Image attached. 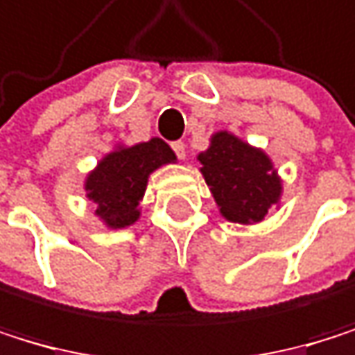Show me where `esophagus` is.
Returning <instances> with one entry per match:
<instances>
[{"label":"esophagus","mask_w":355,"mask_h":355,"mask_svg":"<svg viewBox=\"0 0 355 355\" xmlns=\"http://www.w3.org/2000/svg\"><path fill=\"white\" fill-rule=\"evenodd\" d=\"M172 149H174V153H176V157H179V159H185L187 157V149H185V143L183 141L172 143Z\"/></svg>","instance_id":"esophagus-1"}]
</instances>
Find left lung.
Instances as JSON below:
<instances>
[{
  "mask_svg": "<svg viewBox=\"0 0 355 355\" xmlns=\"http://www.w3.org/2000/svg\"><path fill=\"white\" fill-rule=\"evenodd\" d=\"M204 181L220 210L232 223H259L277 206L282 181L269 155L236 135L220 130L210 147L198 155Z\"/></svg>",
  "mask_w": 355,
  "mask_h": 355,
  "instance_id": "obj_1",
  "label": "left lung"
}]
</instances>
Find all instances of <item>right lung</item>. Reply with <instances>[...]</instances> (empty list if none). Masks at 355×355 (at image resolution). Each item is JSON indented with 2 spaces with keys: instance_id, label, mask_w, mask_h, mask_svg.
I'll return each instance as SVG.
<instances>
[{
  "instance_id": "right-lung-1",
  "label": "right lung",
  "mask_w": 355,
  "mask_h": 355,
  "mask_svg": "<svg viewBox=\"0 0 355 355\" xmlns=\"http://www.w3.org/2000/svg\"><path fill=\"white\" fill-rule=\"evenodd\" d=\"M172 162H176V155L162 139L132 147L117 145L86 176V196L96 204V216L109 230L137 223L149 174Z\"/></svg>"
}]
</instances>
